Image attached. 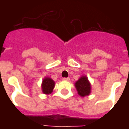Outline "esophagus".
I'll use <instances>...</instances> for the list:
<instances>
[{"label": "esophagus", "instance_id": "1", "mask_svg": "<svg viewBox=\"0 0 129 129\" xmlns=\"http://www.w3.org/2000/svg\"><path fill=\"white\" fill-rule=\"evenodd\" d=\"M63 79L64 81H69V80H70V78H69V77H64V78H63Z\"/></svg>", "mask_w": 129, "mask_h": 129}]
</instances>
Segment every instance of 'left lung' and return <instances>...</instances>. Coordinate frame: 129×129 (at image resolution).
Returning <instances> with one entry per match:
<instances>
[{"mask_svg":"<svg viewBox=\"0 0 129 129\" xmlns=\"http://www.w3.org/2000/svg\"><path fill=\"white\" fill-rule=\"evenodd\" d=\"M75 87L78 94L81 97L88 95L90 93V84L86 77H81L75 83Z\"/></svg>","mask_w":129,"mask_h":129,"instance_id":"8db88e82","label":"left lung"}]
</instances>
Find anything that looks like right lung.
I'll return each mask as SVG.
<instances>
[{
    "instance_id": "obj_1",
    "label": "right lung",
    "mask_w": 129,
    "mask_h": 129,
    "mask_svg": "<svg viewBox=\"0 0 129 129\" xmlns=\"http://www.w3.org/2000/svg\"><path fill=\"white\" fill-rule=\"evenodd\" d=\"M54 87V81L50 78L46 77L43 80L42 90L44 94H50Z\"/></svg>"
}]
</instances>
